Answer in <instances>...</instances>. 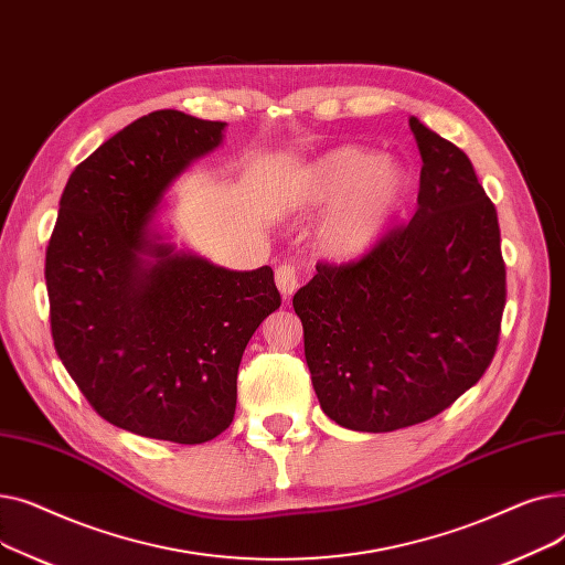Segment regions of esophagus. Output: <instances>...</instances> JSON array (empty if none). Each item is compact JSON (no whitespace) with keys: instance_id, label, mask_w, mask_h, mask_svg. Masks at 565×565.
I'll use <instances>...</instances> for the list:
<instances>
[{"instance_id":"esophagus-1","label":"esophagus","mask_w":565,"mask_h":565,"mask_svg":"<svg viewBox=\"0 0 565 565\" xmlns=\"http://www.w3.org/2000/svg\"><path fill=\"white\" fill-rule=\"evenodd\" d=\"M275 281H277V288L284 298H290V295L300 288V277L292 265H279L275 273Z\"/></svg>"}]
</instances>
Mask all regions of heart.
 Returning <instances> with one entry per match:
<instances>
[{
    "label": "heart",
    "instance_id": "1",
    "mask_svg": "<svg viewBox=\"0 0 565 565\" xmlns=\"http://www.w3.org/2000/svg\"><path fill=\"white\" fill-rule=\"evenodd\" d=\"M405 192L403 169L364 148L339 146L295 175L288 205L295 213H324L313 243L332 260H358L380 241Z\"/></svg>",
    "mask_w": 565,
    "mask_h": 565
}]
</instances>
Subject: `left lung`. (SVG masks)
<instances>
[{
  "label": "left lung",
  "mask_w": 565,
  "mask_h": 565,
  "mask_svg": "<svg viewBox=\"0 0 565 565\" xmlns=\"http://www.w3.org/2000/svg\"><path fill=\"white\" fill-rule=\"evenodd\" d=\"M417 213L360 263L322 265L292 298L322 412L343 428L422 424L490 366L507 302L499 222L460 148L409 116Z\"/></svg>",
  "instance_id": "8db88e82"
}]
</instances>
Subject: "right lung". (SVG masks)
<instances>
[{"label":"right lung","mask_w":565,"mask_h":565,"mask_svg":"<svg viewBox=\"0 0 565 565\" xmlns=\"http://www.w3.org/2000/svg\"><path fill=\"white\" fill-rule=\"evenodd\" d=\"M224 130L178 109L141 116L71 173L58 201L45 258L56 354L105 422L141 437L224 433L243 352L281 305L270 265L228 270L158 222Z\"/></svg>","instance_id":"1"}]
</instances>
